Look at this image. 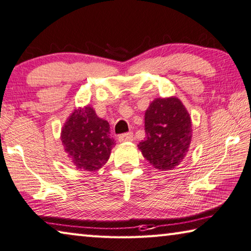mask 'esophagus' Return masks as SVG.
I'll return each mask as SVG.
<instances>
[{
    "mask_svg": "<svg viewBox=\"0 0 251 251\" xmlns=\"http://www.w3.org/2000/svg\"><path fill=\"white\" fill-rule=\"evenodd\" d=\"M119 141L120 142H128V141H132L133 140V133L132 132H128V133H122L119 135Z\"/></svg>",
    "mask_w": 251,
    "mask_h": 251,
    "instance_id": "34e87169",
    "label": "esophagus"
}]
</instances>
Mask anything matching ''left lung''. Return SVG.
Returning <instances> with one entry per match:
<instances>
[{
  "mask_svg": "<svg viewBox=\"0 0 251 251\" xmlns=\"http://www.w3.org/2000/svg\"><path fill=\"white\" fill-rule=\"evenodd\" d=\"M147 138L139 143L143 156L157 170L181 163L192 139L191 117L177 98L155 99L146 111Z\"/></svg>",
  "mask_w": 251,
  "mask_h": 251,
  "instance_id": "1",
  "label": "left lung"
}]
</instances>
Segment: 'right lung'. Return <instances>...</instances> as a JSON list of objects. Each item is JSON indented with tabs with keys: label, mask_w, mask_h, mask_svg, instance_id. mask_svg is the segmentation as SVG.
Segmentation results:
<instances>
[{
	"label": "right lung",
	"mask_w": 251,
	"mask_h": 251,
	"mask_svg": "<svg viewBox=\"0 0 251 251\" xmlns=\"http://www.w3.org/2000/svg\"><path fill=\"white\" fill-rule=\"evenodd\" d=\"M109 123L97 117L89 105L76 109L61 130V142L74 166L96 171L108 161L114 140Z\"/></svg>",
	"instance_id": "right-lung-1"
}]
</instances>
